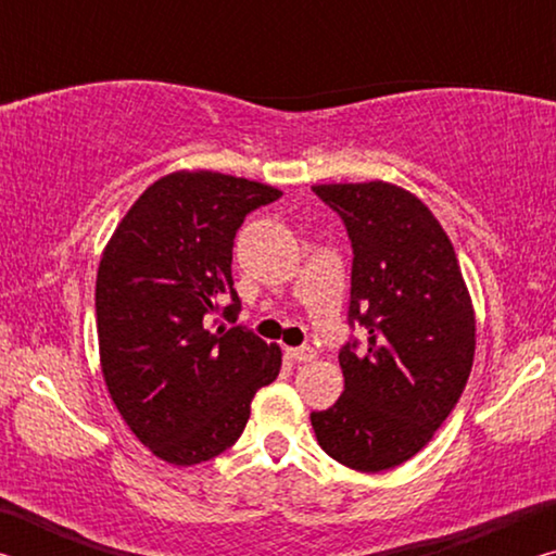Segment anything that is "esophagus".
<instances>
[{
  "label": "esophagus",
  "instance_id": "34e87169",
  "mask_svg": "<svg viewBox=\"0 0 556 556\" xmlns=\"http://www.w3.org/2000/svg\"><path fill=\"white\" fill-rule=\"evenodd\" d=\"M287 357H291V361L294 363H312L314 357H316V351L314 348H308V345H299V348H287Z\"/></svg>",
  "mask_w": 556,
  "mask_h": 556
}]
</instances>
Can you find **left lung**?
Instances as JSON below:
<instances>
[{"mask_svg": "<svg viewBox=\"0 0 556 556\" xmlns=\"http://www.w3.org/2000/svg\"><path fill=\"white\" fill-rule=\"evenodd\" d=\"M312 191L343 220L353 248L345 378L333 407L312 412L328 456L363 473L427 446L466 388L476 318L454 244L425 203L382 181Z\"/></svg>", "mask_w": 556, "mask_h": 556, "instance_id": "8db88e82", "label": "left lung"}]
</instances>
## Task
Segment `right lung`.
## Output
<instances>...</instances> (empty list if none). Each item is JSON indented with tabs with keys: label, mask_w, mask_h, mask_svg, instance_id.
I'll use <instances>...</instances> for the list:
<instances>
[{
	"label": "right lung",
	"mask_w": 556,
	"mask_h": 556,
	"mask_svg": "<svg viewBox=\"0 0 556 556\" xmlns=\"http://www.w3.org/2000/svg\"><path fill=\"white\" fill-rule=\"evenodd\" d=\"M279 195L248 178L168 174L139 195L102 252V375L127 427L168 464L193 466L230 448L255 392L279 375V348L235 326L230 267L244 218Z\"/></svg>",
	"instance_id": "right-lung-1"
}]
</instances>
